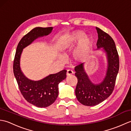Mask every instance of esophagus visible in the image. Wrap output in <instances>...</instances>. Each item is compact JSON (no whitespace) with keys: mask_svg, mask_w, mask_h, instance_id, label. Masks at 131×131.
<instances>
[{"mask_svg":"<svg viewBox=\"0 0 131 131\" xmlns=\"http://www.w3.org/2000/svg\"><path fill=\"white\" fill-rule=\"evenodd\" d=\"M73 74H74V72L71 70H68L67 72H66V75L67 76L71 75H73Z\"/></svg>","mask_w":131,"mask_h":131,"instance_id":"34e87169","label":"esophagus"}]
</instances>
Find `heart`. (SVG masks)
I'll use <instances>...</instances> for the list:
<instances>
[{
  "instance_id": "1",
  "label": "heart",
  "mask_w": 131,
  "mask_h": 131,
  "mask_svg": "<svg viewBox=\"0 0 131 131\" xmlns=\"http://www.w3.org/2000/svg\"><path fill=\"white\" fill-rule=\"evenodd\" d=\"M78 45L73 53L74 59L77 62L82 61L88 56L93 48V41L92 39L85 36L82 31L73 32L66 38L61 46L63 51H70Z\"/></svg>"
}]
</instances>
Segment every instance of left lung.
Listing matches in <instances>:
<instances>
[{
  "mask_svg": "<svg viewBox=\"0 0 131 131\" xmlns=\"http://www.w3.org/2000/svg\"><path fill=\"white\" fill-rule=\"evenodd\" d=\"M98 40L97 49H101L106 56L107 66L106 75L101 82L93 83L89 78L84 68V63L75 68L78 83L76 97L79 102L85 106H95L107 99L112 93L119 71V60L115 44L112 38L96 27Z\"/></svg>",
  "mask_w": 131,
  "mask_h": 131,
  "instance_id": "obj_1",
  "label": "left lung"
}]
</instances>
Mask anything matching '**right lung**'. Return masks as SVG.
<instances>
[{"label": "right lung", "mask_w": 131, "mask_h": 131, "mask_svg": "<svg viewBox=\"0 0 131 131\" xmlns=\"http://www.w3.org/2000/svg\"><path fill=\"white\" fill-rule=\"evenodd\" d=\"M52 27H37L21 39L17 47L13 62V73L21 94L26 101L38 107H46L53 103L58 95V84L66 77V70L49 75L39 80H32L25 75L20 68L23 49L37 39L49 35Z\"/></svg>", "instance_id": "right-lung-1"}]
</instances>
